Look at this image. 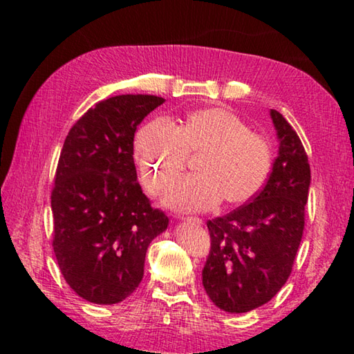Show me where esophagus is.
<instances>
[{
  "label": "esophagus",
  "instance_id": "esophagus-1",
  "mask_svg": "<svg viewBox=\"0 0 354 354\" xmlns=\"http://www.w3.org/2000/svg\"><path fill=\"white\" fill-rule=\"evenodd\" d=\"M189 221V223H195V225H203V220L198 218V217H187L185 218Z\"/></svg>",
  "mask_w": 354,
  "mask_h": 354
}]
</instances>
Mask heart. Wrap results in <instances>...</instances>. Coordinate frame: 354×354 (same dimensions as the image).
I'll return each instance as SVG.
<instances>
[{"instance_id": "heart-1", "label": "heart", "mask_w": 354, "mask_h": 354, "mask_svg": "<svg viewBox=\"0 0 354 354\" xmlns=\"http://www.w3.org/2000/svg\"><path fill=\"white\" fill-rule=\"evenodd\" d=\"M201 154L198 175L179 179L164 196V205L181 212L243 205L259 194L272 165V151L261 134L221 107L189 113L175 127L167 118L145 124L136 136L134 156L140 179L149 194L169 189L187 164Z\"/></svg>"}]
</instances>
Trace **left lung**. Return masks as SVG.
<instances>
[{"label":"left lung","instance_id":"8db88e82","mask_svg":"<svg viewBox=\"0 0 354 354\" xmlns=\"http://www.w3.org/2000/svg\"><path fill=\"white\" fill-rule=\"evenodd\" d=\"M279 142L267 184L253 201L207 221L211 251L203 286L215 306L242 314L277 295L303 237L310 169L298 134L270 109Z\"/></svg>","mask_w":354,"mask_h":354}]
</instances>
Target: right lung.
<instances>
[{
  "label": "right lung",
  "instance_id": "add662e5",
  "mask_svg": "<svg viewBox=\"0 0 354 354\" xmlns=\"http://www.w3.org/2000/svg\"><path fill=\"white\" fill-rule=\"evenodd\" d=\"M118 95L77 120L59 158L51 211L53 248L67 284L95 304H115L143 278L148 245L169 226L137 183L134 133L164 103Z\"/></svg>",
  "mask_w": 354,
  "mask_h": 354
}]
</instances>
